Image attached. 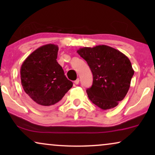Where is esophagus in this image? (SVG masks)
I'll return each mask as SVG.
<instances>
[{
  "instance_id": "obj_1",
  "label": "esophagus",
  "mask_w": 155,
  "mask_h": 155,
  "mask_svg": "<svg viewBox=\"0 0 155 155\" xmlns=\"http://www.w3.org/2000/svg\"><path fill=\"white\" fill-rule=\"evenodd\" d=\"M79 82H80V79H79V78H78L77 80H75L74 83H75V84H79Z\"/></svg>"
}]
</instances>
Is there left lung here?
Wrapping results in <instances>:
<instances>
[{"label": "left lung", "mask_w": 155, "mask_h": 155, "mask_svg": "<svg viewBox=\"0 0 155 155\" xmlns=\"http://www.w3.org/2000/svg\"><path fill=\"white\" fill-rule=\"evenodd\" d=\"M77 52L93 75L92 85L87 90L89 99L102 110L116 107L126 97L134 74L129 58L106 45L80 48Z\"/></svg>", "instance_id": "8db88e82"}]
</instances>
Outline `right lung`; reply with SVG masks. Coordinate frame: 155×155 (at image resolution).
I'll use <instances>...</instances> for the list:
<instances>
[{
  "label": "right lung",
  "mask_w": 155,
  "mask_h": 155,
  "mask_svg": "<svg viewBox=\"0 0 155 155\" xmlns=\"http://www.w3.org/2000/svg\"><path fill=\"white\" fill-rule=\"evenodd\" d=\"M58 46L48 44L40 46L22 63L21 84L30 99L41 108H48L60 101L73 87L62 67L57 62Z\"/></svg>",
  "instance_id": "right-lung-1"
}]
</instances>
